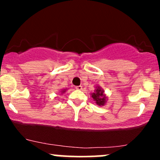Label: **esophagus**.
<instances>
[{
	"label": "esophagus",
	"mask_w": 160,
	"mask_h": 160,
	"mask_svg": "<svg viewBox=\"0 0 160 160\" xmlns=\"http://www.w3.org/2000/svg\"><path fill=\"white\" fill-rule=\"evenodd\" d=\"M82 86H76V89H78V90H81L82 89Z\"/></svg>",
	"instance_id": "1"
}]
</instances>
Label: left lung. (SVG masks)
I'll return each mask as SVG.
<instances>
[{
    "label": "left lung",
    "mask_w": 160,
    "mask_h": 160,
    "mask_svg": "<svg viewBox=\"0 0 160 160\" xmlns=\"http://www.w3.org/2000/svg\"><path fill=\"white\" fill-rule=\"evenodd\" d=\"M91 96L98 106H104L107 102L108 97L106 96L104 89L99 86H95L94 92L91 93Z\"/></svg>",
    "instance_id": "8db88e82"
}]
</instances>
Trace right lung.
<instances>
[{"mask_svg":"<svg viewBox=\"0 0 160 160\" xmlns=\"http://www.w3.org/2000/svg\"><path fill=\"white\" fill-rule=\"evenodd\" d=\"M67 89H62V90H60V92H61V94H64V93H65V92L67 91Z\"/></svg>","mask_w":160,"mask_h":160,"instance_id":"obj_1","label":"right lung"}]
</instances>
